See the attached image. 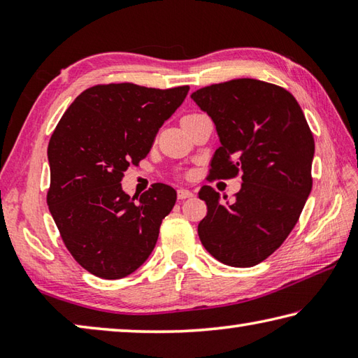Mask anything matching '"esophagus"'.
Listing matches in <instances>:
<instances>
[{"instance_id":"1","label":"esophagus","mask_w":358,"mask_h":358,"mask_svg":"<svg viewBox=\"0 0 358 358\" xmlns=\"http://www.w3.org/2000/svg\"><path fill=\"white\" fill-rule=\"evenodd\" d=\"M177 196H178L180 201H183V199H189V197H192L194 194H192L191 191H187V189H178V191H177Z\"/></svg>"}]
</instances>
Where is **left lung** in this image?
<instances>
[{"instance_id": "1", "label": "left lung", "mask_w": 358, "mask_h": 358, "mask_svg": "<svg viewBox=\"0 0 358 358\" xmlns=\"http://www.w3.org/2000/svg\"><path fill=\"white\" fill-rule=\"evenodd\" d=\"M191 98L220 136L210 178L243 173L232 203H222L211 186L199 191L207 203L199 238L222 264L257 265L292 232L310 196L313 132L296 99L273 83L235 78L197 90Z\"/></svg>"}]
</instances>
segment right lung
Listing matches in <instances>:
<instances>
[{
    "instance_id": "right-lung-1",
    "label": "right lung",
    "mask_w": 358,
    "mask_h": 358,
    "mask_svg": "<svg viewBox=\"0 0 358 358\" xmlns=\"http://www.w3.org/2000/svg\"><path fill=\"white\" fill-rule=\"evenodd\" d=\"M187 92V85H96L77 96L53 131L48 210L72 257L94 276H128L153 251L177 191L155 183L137 199L123 191L121 180L150 153Z\"/></svg>"
}]
</instances>
